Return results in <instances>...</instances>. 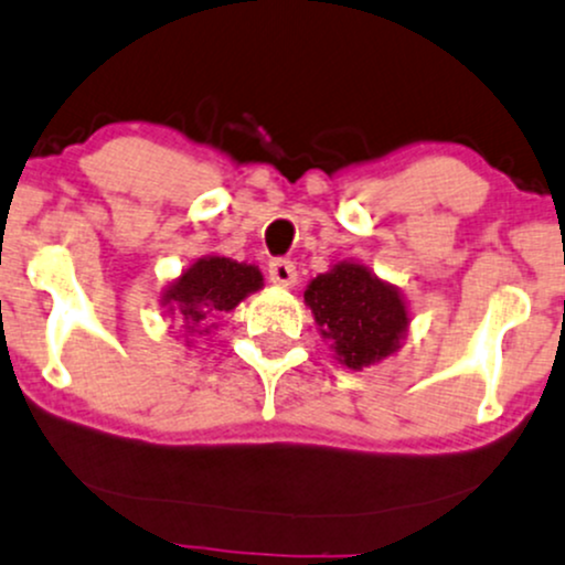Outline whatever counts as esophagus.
I'll use <instances>...</instances> for the list:
<instances>
[{"instance_id": "obj_1", "label": "esophagus", "mask_w": 565, "mask_h": 565, "mask_svg": "<svg viewBox=\"0 0 565 565\" xmlns=\"http://www.w3.org/2000/svg\"><path fill=\"white\" fill-rule=\"evenodd\" d=\"M269 280L275 285H280V288H294L296 280H299L294 260H285V258L271 260V264H269Z\"/></svg>"}]
</instances>
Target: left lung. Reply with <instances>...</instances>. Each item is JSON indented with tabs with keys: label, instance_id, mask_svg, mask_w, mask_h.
Returning <instances> with one entry per match:
<instances>
[{
	"label": "left lung",
	"instance_id": "8db88e82",
	"mask_svg": "<svg viewBox=\"0 0 565 565\" xmlns=\"http://www.w3.org/2000/svg\"><path fill=\"white\" fill-rule=\"evenodd\" d=\"M305 305L342 366L361 372L398 353L412 315L402 290L361 260H337L309 280Z\"/></svg>",
	"mask_w": 565,
	"mask_h": 565
}]
</instances>
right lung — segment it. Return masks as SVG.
Segmentation results:
<instances>
[{
    "mask_svg": "<svg viewBox=\"0 0 565 565\" xmlns=\"http://www.w3.org/2000/svg\"><path fill=\"white\" fill-rule=\"evenodd\" d=\"M260 288L264 275L256 264H239L226 256H202L163 288L161 307L167 309V318L178 320L185 331V344L191 348L193 342L188 337L217 329L212 320L223 312H234Z\"/></svg>",
    "mask_w": 565,
    "mask_h": 565,
    "instance_id": "1",
    "label": "right lung"
}]
</instances>
